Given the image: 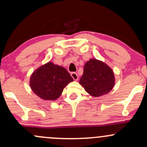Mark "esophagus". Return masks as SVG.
Instances as JSON below:
<instances>
[{
  "mask_svg": "<svg viewBox=\"0 0 147 147\" xmlns=\"http://www.w3.org/2000/svg\"><path fill=\"white\" fill-rule=\"evenodd\" d=\"M71 76H72V79H73L75 81H77V80H78L79 76H78V75H77V73H76V72H72V73H71Z\"/></svg>",
  "mask_w": 147,
  "mask_h": 147,
  "instance_id": "34e87169",
  "label": "esophagus"
}]
</instances>
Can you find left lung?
<instances>
[{
    "instance_id": "8db88e82",
    "label": "left lung",
    "mask_w": 147,
    "mask_h": 147,
    "mask_svg": "<svg viewBox=\"0 0 147 147\" xmlns=\"http://www.w3.org/2000/svg\"><path fill=\"white\" fill-rule=\"evenodd\" d=\"M115 84L113 70L104 61L90 59L85 63L79 84L89 95L94 97L106 95L113 88Z\"/></svg>"
}]
</instances>
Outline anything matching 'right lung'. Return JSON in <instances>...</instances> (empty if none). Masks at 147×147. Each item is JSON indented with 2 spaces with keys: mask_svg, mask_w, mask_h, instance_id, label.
I'll list each match as a JSON object with an SVG mask.
<instances>
[{
  "mask_svg": "<svg viewBox=\"0 0 147 147\" xmlns=\"http://www.w3.org/2000/svg\"><path fill=\"white\" fill-rule=\"evenodd\" d=\"M73 81L65 68L49 61L32 72L30 86L39 98L55 101L60 97L64 88Z\"/></svg>",
  "mask_w": 147,
  "mask_h": 147,
  "instance_id": "1",
  "label": "right lung"
}]
</instances>
